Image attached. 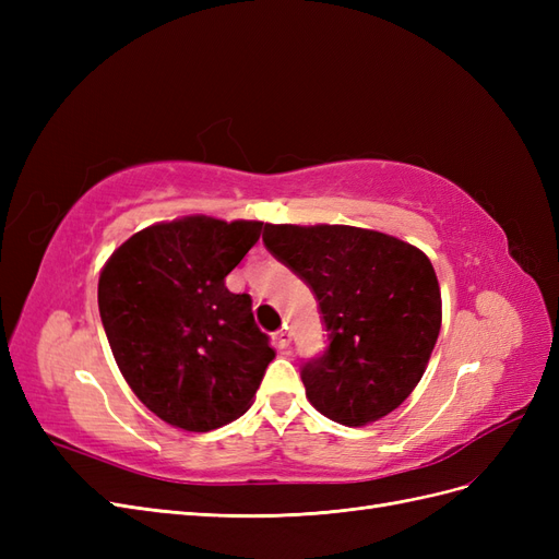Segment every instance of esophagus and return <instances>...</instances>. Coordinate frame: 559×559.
<instances>
[{
    "instance_id": "obj_1",
    "label": "esophagus",
    "mask_w": 559,
    "mask_h": 559,
    "mask_svg": "<svg viewBox=\"0 0 559 559\" xmlns=\"http://www.w3.org/2000/svg\"><path fill=\"white\" fill-rule=\"evenodd\" d=\"M275 343H277L280 349H286V347L292 345V333L286 331V329H280V331L275 333Z\"/></svg>"
}]
</instances>
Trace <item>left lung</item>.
<instances>
[{
    "label": "left lung",
    "instance_id": "left-lung-1",
    "mask_svg": "<svg viewBox=\"0 0 559 559\" xmlns=\"http://www.w3.org/2000/svg\"><path fill=\"white\" fill-rule=\"evenodd\" d=\"M263 242L306 280L329 331V349L300 370L310 403L345 427L396 411L441 331V286L427 253L394 235L329 224H265Z\"/></svg>",
    "mask_w": 559,
    "mask_h": 559
}]
</instances>
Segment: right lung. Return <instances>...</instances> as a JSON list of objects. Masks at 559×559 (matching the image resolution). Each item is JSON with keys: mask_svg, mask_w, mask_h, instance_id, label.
Wrapping results in <instances>:
<instances>
[{"mask_svg": "<svg viewBox=\"0 0 559 559\" xmlns=\"http://www.w3.org/2000/svg\"><path fill=\"white\" fill-rule=\"evenodd\" d=\"M261 222L183 216L134 233L99 273L97 302L114 359L146 408L183 431L247 413L275 359L249 294L226 275L259 242Z\"/></svg>", "mask_w": 559, "mask_h": 559, "instance_id": "add662e5", "label": "right lung"}]
</instances>
